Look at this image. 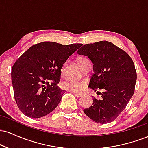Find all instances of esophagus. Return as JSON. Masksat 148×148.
Listing matches in <instances>:
<instances>
[{"mask_svg":"<svg viewBox=\"0 0 148 148\" xmlns=\"http://www.w3.org/2000/svg\"><path fill=\"white\" fill-rule=\"evenodd\" d=\"M73 94H74V96L76 97H80L82 96V94H79V93H74V92H73Z\"/></svg>","mask_w":148,"mask_h":148,"instance_id":"1","label":"esophagus"}]
</instances>
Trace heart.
<instances>
[{"instance_id":"obj_1","label":"heart","mask_w":148,"mask_h":148,"mask_svg":"<svg viewBox=\"0 0 148 148\" xmlns=\"http://www.w3.org/2000/svg\"><path fill=\"white\" fill-rule=\"evenodd\" d=\"M88 62H90V61L86 58L81 57L78 58V63L81 66V68ZM65 66L66 63H64L62 68H61V74H62V76H64V74H65ZM62 87L66 90L71 92L81 93L87 87V81H85V80H77L74 79H67V81L63 82Z\"/></svg>"}]
</instances>
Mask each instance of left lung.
<instances>
[{"mask_svg":"<svg viewBox=\"0 0 148 148\" xmlns=\"http://www.w3.org/2000/svg\"><path fill=\"white\" fill-rule=\"evenodd\" d=\"M77 52L94 64L89 87L101 97H93L92 105L84 109L85 114L96 123L114 121L135 90L137 76L133 60L125 51L107 41L86 44Z\"/></svg>","mask_w":148,"mask_h":148,"instance_id":"left-lung-1","label":"left lung"}]
</instances>
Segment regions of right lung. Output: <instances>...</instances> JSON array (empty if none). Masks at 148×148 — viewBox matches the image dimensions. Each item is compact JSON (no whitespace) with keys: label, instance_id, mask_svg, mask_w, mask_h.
Segmentation results:
<instances>
[{"label":"right lung","instance_id":"add662e5","mask_svg":"<svg viewBox=\"0 0 148 148\" xmlns=\"http://www.w3.org/2000/svg\"><path fill=\"white\" fill-rule=\"evenodd\" d=\"M82 45L42 42L16 60L12 68V84L15 101L23 114L40 118L56 108L64 92L58 86L61 68Z\"/></svg>","mask_w":148,"mask_h":148}]
</instances>
